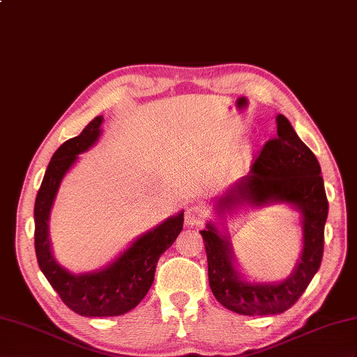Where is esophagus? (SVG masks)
Segmentation results:
<instances>
[{"label": "esophagus", "instance_id": "1", "mask_svg": "<svg viewBox=\"0 0 357 357\" xmlns=\"http://www.w3.org/2000/svg\"><path fill=\"white\" fill-rule=\"evenodd\" d=\"M206 218V208L203 206H190L186 208L185 212V224L189 225V227H192V225H199L203 224Z\"/></svg>", "mask_w": 357, "mask_h": 357}]
</instances>
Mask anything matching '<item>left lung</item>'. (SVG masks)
Returning <instances> with one entry per match:
<instances>
[{"mask_svg":"<svg viewBox=\"0 0 357 357\" xmlns=\"http://www.w3.org/2000/svg\"><path fill=\"white\" fill-rule=\"evenodd\" d=\"M288 203L303 215V251L297 266L280 283H248L233 266L229 238L208 222L202 230L208 284L224 307L239 315H277L292 307L319 269L328 213L321 167L291 123L277 115V136L264 145L248 176L236 181L216 203V211L242 204Z\"/></svg>","mask_w":357,"mask_h":357,"instance_id":"obj_1","label":"left lung"}]
</instances>
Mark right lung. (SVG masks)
<instances>
[{
    "instance_id": "obj_1",
    "label": "right lung",
    "mask_w": 357,
    "mask_h": 357,
    "mask_svg": "<svg viewBox=\"0 0 357 357\" xmlns=\"http://www.w3.org/2000/svg\"><path fill=\"white\" fill-rule=\"evenodd\" d=\"M102 116L93 118L83 132L59 146L50 160L34 203V248L40 271L66 306L82 317H116L135 309L150 291L155 265L183 229V212L137 238L115 262L101 271L73 274L51 253L48 218L65 174L101 135Z\"/></svg>"
}]
</instances>
